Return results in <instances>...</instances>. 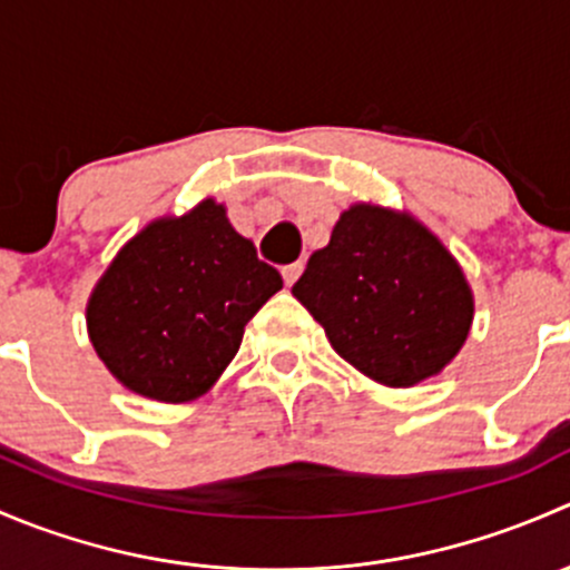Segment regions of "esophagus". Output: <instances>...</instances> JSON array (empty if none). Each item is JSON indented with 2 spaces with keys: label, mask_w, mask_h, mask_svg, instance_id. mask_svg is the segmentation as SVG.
Instances as JSON below:
<instances>
[{
  "label": "esophagus",
  "mask_w": 570,
  "mask_h": 570,
  "mask_svg": "<svg viewBox=\"0 0 570 570\" xmlns=\"http://www.w3.org/2000/svg\"><path fill=\"white\" fill-rule=\"evenodd\" d=\"M303 267H306V264H303V262H292V264H286V267H281V275H284V284L286 286L295 284V281L301 278Z\"/></svg>",
  "instance_id": "34e87169"
}]
</instances>
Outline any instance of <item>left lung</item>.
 <instances>
[{"instance_id":"obj_1","label":"left lung","mask_w":570,"mask_h":570,"mask_svg":"<svg viewBox=\"0 0 570 570\" xmlns=\"http://www.w3.org/2000/svg\"><path fill=\"white\" fill-rule=\"evenodd\" d=\"M292 295L355 370L392 389L439 375L469 336L461 264L407 212L355 204L314 250Z\"/></svg>"}]
</instances>
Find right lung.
Listing matches in <instances>:
<instances>
[{
  "mask_svg": "<svg viewBox=\"0 0 570 570\" xmlns=\"http://www.w3.org/2000/svg\"><path fill=\"white\" fill-rule=\"evenodd\" d=\"M284 286L234 232L226 206L200 200L131 237L88 301V333L129 392L187 402L209 392L253 314Z\"/></svg>",
  "mask_w": 570,
  "mask_h": 570,
  "instance_id": "add662e5",
  "label": "right lung"
}]
</instances>
